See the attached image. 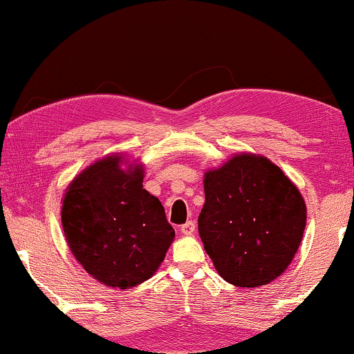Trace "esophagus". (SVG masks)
Returning a JSON list of instances; mask_svg holds the SVG:
<instances>
[{
    "mask_svg": "<svg viewBox=\"0 0 354 354\" xmlns=\"http://www.w3.org/2000/svg\"><path fill=\"white\" fill-rule=\"evenodd\" d=\"M194 230H196V222L192 221H187L185 225H181V234L185 235H191Z\"/></svg>",
    "mask_w": 354,
    "mask_h": 354,
    "instance_id": "obj_1",
    "label": "esophagus"
}]
</instances>
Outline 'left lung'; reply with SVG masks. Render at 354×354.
I'll use <instances>...</instances> for the list:
<instances>
[{
  "mask_svg": "<svg viewBox=\"0 0 354 354\" xmlns=\"http://www.w3.org/2000/svg\"><path fill=\"white\" fill-rule=\"evenodd\" d=\"M204 194L199 235L221 277L259 288L288 270L307 207L283 169L266 156L240 151L204 173Z\"/></svg>",
  "mask_w": 354,
  "mask_h": 354,
  "instance_id": "obj_1",
  "label": "left lung"
}]
</instances>
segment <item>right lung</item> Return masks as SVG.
Wrapping results in <instances>:
<instances>
[{"instance_id": "right-lung-1", "label": "right lung", "mask_w": 354, "mask_h": 354, "mask_svg": "<svg viewBox=\"0 0 354 354\" xmlns=\"http://www.w3.org/2000/svg\"><path fill=\"white\" fill-rule=\"evenodd\" d=\"M145 165L124 153L96 160L71 180L62 199L70 252L107 288L131 289L162 265L174 229L158 198L144 189Z\"/></svg>"}]
</instances>
